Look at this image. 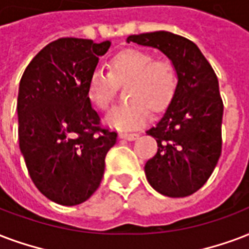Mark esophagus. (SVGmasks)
Here are the masks:
<instances>
[{
    "instance_id": "34e87169",
    "label": "esophagus",
    "mask_w": 249,
    "mask_h": 249,
    "mask_svg": "<svg viewBox=\"0 0 249 249\" xmlns=\"http://www.w3.org/2000/svg\"><path fill=\"white\" fill-rule=\"evenodd\" d=\"M138 133H128V132H121L120 133V138H124V140H128V141H133L138 138Z\"/></svg>"
}]
</instances>
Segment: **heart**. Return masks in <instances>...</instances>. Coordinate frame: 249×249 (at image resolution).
Here are the masks:
<instances>
[{"instance_id":"obj_1","label":"heart","mask_w":249,"mask_h":249,"mask_svg":"<svg viewBox=\"0 0 249 249\" xmlns=\"http://www.w3.org/2000/svg\"><path fill=\"white\" fill-rule=\"evenodd\" d=\"M129 99L112 108L106 116L111 128L128 130L140 128L149 120L150 108L160 112L175 94L176 70L164 57L141 49H124L112 57L109 73L95 70L87 85L89 98L95 107L108 109L116 95L117 85H124Z\"/></svg>"}]
</instances>
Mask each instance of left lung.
<instances>
[{"label":"left lung","mask_w":249,"mask_h":249,"mask_svg":"<svg viewBox=\"0 0 249 249\" xmlns=\"http://www.w3.org/2000/svg\"><path fill=\"white\" fill-rule=\"evenodd\" d=\"M128 43L154 47L175 66L178 85L158 124L147 130L158 151L145 164L155 191L168 197L197 192L222 153L223 102L213 68L193 41L167 31L130 35Z\"/></svg>","instance_id":"1"}]
</instances>
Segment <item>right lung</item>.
<instances>
[{"label": "right lung", "mask_w": 249, "mask_h": 249, "mask_svg": "<svg viewBox=\"0 0 249 249\" xmlns=\"http://www.w3.org/2000/svg\"><path fill=\"white\" fill-rule=\"evenodd\" d=\"M111 41L61 37L37 53L18 92V137L36 188L57 204L89 200L104 175L117 133L100 124L87 92L91 74Z\"/></svg>", "instance_id": "obj_1"}]
</instances>
